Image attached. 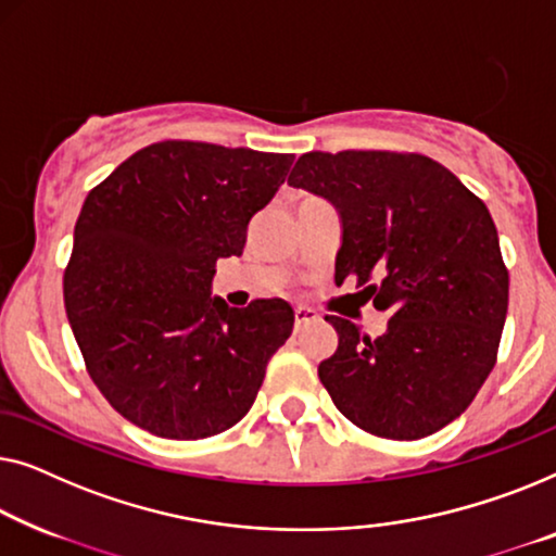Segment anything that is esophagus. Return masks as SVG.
Masks as SVG:
<instances>
[{
	"instance_id": "esophagus-1",
	"label": "esophagus",
	"mask_w": 556,
	"mask_h": 556,
	"mask_svg": "<svg viewBox=\"0 0 556 556\" xmlns=\"http://www.w3.org/2000/svg\"><path fill=\"white\" fill-rule=\"evenodd\" d=\"M317 312L315 309H307V307H296L294 309V330L300 332L304 325H309V323H317Z\"/></svg>"
}]
</instances>
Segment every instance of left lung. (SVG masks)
<instances>
[{"label":"left lung","instance_id":"8db88e82","mask_svg":"<svg viewBox=\"0 0 556 556\" xmlns=\"http://www.w3.org/2000/svg\"><path fill=\"white\" fill-rule=\"evenodd\" d=\"M289 186L330 199L342 216L334 279L355 277L386 309L370 340L327 315L340 334L317 372L357 428L418 441L456 420L494 370L509 307V269L486 203L420 153L309 151Z\"/></svg>","mask_w":556,"mask_h":556}]
</instances>
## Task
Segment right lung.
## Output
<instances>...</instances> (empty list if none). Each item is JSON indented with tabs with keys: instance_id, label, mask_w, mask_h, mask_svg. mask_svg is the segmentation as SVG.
I'll return each instance as SVG.
<instances>
[{
	"instance_id": "add662e5",
	"label": "right lung",
	"mask_w": 556,
	"mask_h": 556,
	"mask_svg": "<svg viewBox=\"0 0 556 556\" xmlns=\"http://www.w3.org/2000/svg\"><path fill=\"white\" fill-rule=\"evenodd\" d=\"M292 153L161 140L88 193L65 267L85 367L125 420L170 441L239 424L292 334L281 300H211L216 262L285 184Z\"/></svg>"
}]
</instances>
